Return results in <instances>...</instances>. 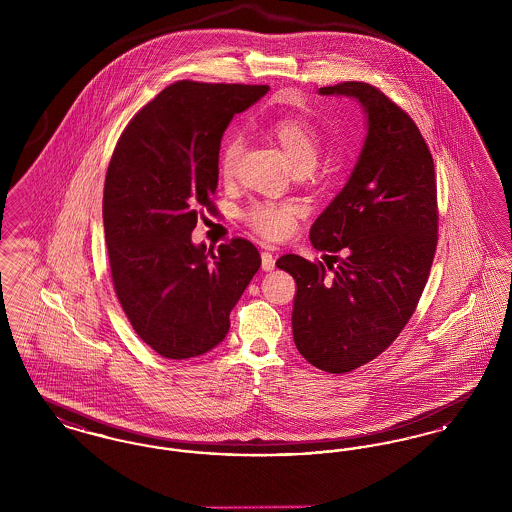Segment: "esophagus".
Instances as JSON below:
<instances>
[{"mask_svg": "<svg viewBox=\"0 0 512 512\" xmlns=\"http://www.w3.org/2000/svg\"><path fill=\"white\" fill-rule=\"evenodd\" d=\"M261 267H263L265 272L274 270V267H276V259L272 257V253H268V251H263V253H261Z\"/></svg>", "mask_w": 512, "mask_h": 512, "instance_id": "esophagus-1", "label": "esophagus"}]
</instances>
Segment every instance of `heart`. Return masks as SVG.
Wrapping results in <instances>:
<instances>
[{
	"label": "heart",
	"instance_id": "heart-1",
	"mask_svg": "<svg viewBox=\"0 0 512 512\" xmlns=\"http://www.w3.org/2000/svg\"><path fill=\"white\" fill-rule=\"evenodd\" d=\"M265 132L286 153L295 172H309L317 167L322 140L317 126L303 117H276L265 122ZM244 142L240 136H230L220 151L219 171L224 180L236 172ZM297 211L292 205L259 201L244 211L245 224L257 234L278 240L292 232Z\"/></svg>",
	"mask_w": 512,
	"mask_h": 512
}]
</instances>
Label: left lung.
Masks as SVG:
<instances>
[{
  "label": "left lung",
  "mask_w": 512,
  "mask_h": 512,
  "mask_svg": "<svg viewBox=\"0 0 512 512\" xmlns=\"http://www.w3.org/2000/svg\"><path fill=\"white\" fill-rule=\"evenodd\" d=\"M318 94L361 103L365 144L347 184L311 226L313 247L332 253L329 268L292 253L276 267L297 284V351L320 370L343 374L386 351L413 317L438 245V188L418 126L384 92L341 82Z\"/></svg>",
  "instance_id": "left-lung-1"
}]
</instances>
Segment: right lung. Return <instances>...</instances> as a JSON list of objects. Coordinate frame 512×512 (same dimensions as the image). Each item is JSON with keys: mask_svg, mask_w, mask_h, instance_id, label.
I'll use <instances>...</instances> for the list:
<instances>
[{"mask_svg": "<svg viewBox=\"0 0 512 512\" xmlns=\"http://www.w3.org/2000/svg\"><path fill=\"white\" fill-rule=\"evenodd\" d=\"M268 86L180 80L128 122L103 188L115 293L136 334L167 359H194L226 338L230 311L261 267L244 238L192 244L213 207L222 134Z\"/></svg>", "mask_w": 512, "mask_h": 512, "instance_id": "add662e5", "label": "right lung"}]
</instances>
